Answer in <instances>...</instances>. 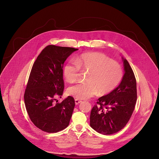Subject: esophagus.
Instances as JSON below:
<instances>
[{"instance_id":"obj_1","label":"esophagus","mask_w":159,"mask_h":159,"mask_svg":"<svg viewBox=\"0 0 159 159\" xmlns=\"http://www.w3.org/2000/svg\"><path fill=\"white\" fill-rule=\"evenodd\" d=\"M81 102V100H78V99H75V104L77 105H78L79 103H80Z\"/></svg>"}]
</instances>
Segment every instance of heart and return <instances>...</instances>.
Wrapping results in <instances>:
<instances>
[{
    "instance_id": "obj_1",
    "label": "heart",
    "mask_w": 159,
    "mask_h": 159,
    "mask_svg": "<svg viewBox=\"0 0 159 159\" xmlns=\"http://www.w3.org/2000/svg\"><path fill=\"white\" fill-rule=\"evenodd\" d=\"M81 71H88L86 81L70 86L68 93L80 100L89 98L95 94H106L113 91L123 78V70L118 62L101 52H86L75 61L65 66L63 75L69 83L76 81Z\"/></svg>"
}]
</instances>
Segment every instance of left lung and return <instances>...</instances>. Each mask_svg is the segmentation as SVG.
<instances>
[{
	"label": "left lung",
	"instance_id": "obj_1",
	"mask_svg": "<svg viewBox=\"0 0 159 159\" xmlns=\"http://www.w3.org/2000/svg\"><path fill=\"white\" fill-rule=\"evenodd\" d=\"M124 75L120 84L105 96L97 100L90 114V126L103 135L121 130L129 121L137 102V82L134 71L126 59Z\"/></svg>",
	"mask_w": 159,
	"mask_h": 159
}]
</instances>
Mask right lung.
Instances as JSON below:
<instances>
[{"mask_svg":"<svg viewBox=\"0 0 159 159\" xmlns=\"http://www.w3.org/2000/svg\"><path fill=\"white\" fill-rule=\"evenodd\" d=\"M77 50L73 48L48 46L38 56L32 68L24 93V102L30 120L44 132L56 133L69 125L75 106V100L68 96L61 103H55V97L62 96L64 90V62Z\"/></svg>","mask_w":159,"mask_h":159,"instance_id":"add662e5","label":"right lung"}]
</instances>
